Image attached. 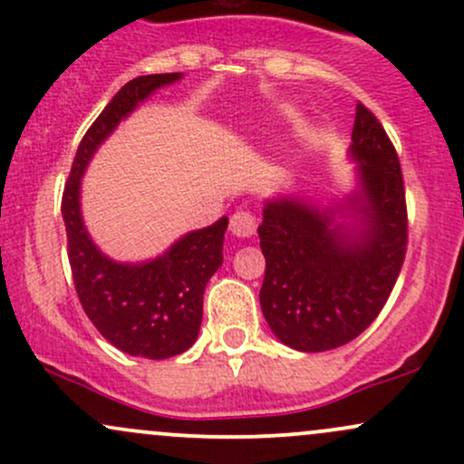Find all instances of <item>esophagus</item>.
Here are the masks:
<instances>
[{
	"mask_svg": "<svg viewBox=\"0 0 464 464\" xmlns=\"http://www.w3.org/2000/svg\"><path fill=\"white\" fill-rule=\"evenodd\" d=\"M231 233L236 237H250L255 236V231H257V220H255V216L250 214V211H236V214L231 216Z\"/></svg>",
	"mask_w": 464,
	"mask_h": 464,
	"instance_id": "34e87169",
	"label": "esophagus"
}]
</instances>
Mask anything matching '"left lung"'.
<instances>
[{"label": "left lung", "mask_w": 464, "mask_h": 464, "mask_svg": "<svg viewBox=\"0 0 464 464\" xmlns=\"http://www.w3.org/2000/svg\"><path fill=\"white\" fill-rule=\"evenodd\" d=\"M347 194L266 198L259 246L266 276L259 303L285 347L321 353L351 343L391 296L408 242L399 159L369 109L355 106Z\"/></svg>", "instance_id": "1"}]
</instances>
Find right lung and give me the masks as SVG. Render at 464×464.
<instances>
[{
    "instance_id": "obj_1",
    "label": "right lung",
    "mask_w": 464,
    "mask_h": 464,
    "mask_svg": "<svg viewBox=\"0 0 464 464\" xmlns=\"http://www.w3.org/2000/svg\"><path fill=\"white\" fill-rule=\"evenodd\" d=\"M183 73H150L126 82L80 141L63 194L69 264L84 312L113 347L129 355L165 360L196 343L202 295L222 266L228 218L196 228L143 262H117L98 244L82 218V177L98 148L130 113Z\"/></svg>"
}]
</instances>
